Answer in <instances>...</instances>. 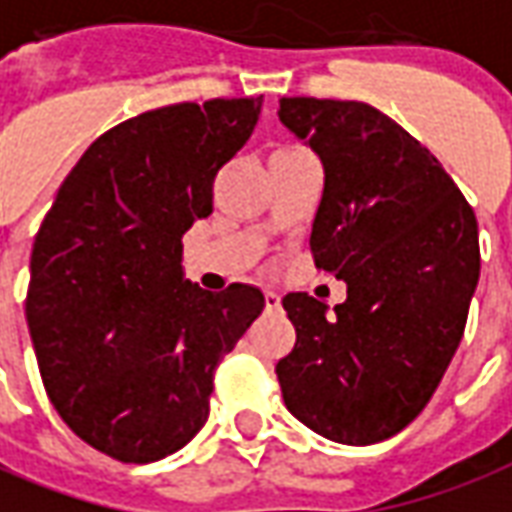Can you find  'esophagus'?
<instances>
[{
    "instance_id": "34e87169",
    "label": "esophagus",
    "mask_w": 512,
    "mask_h": 512,
    "mask_svg": "<svg viewBox=\"0 0 512 512\" xmlns=\"http://www.w3.org/2000/svg\"><path fill=\"white\" fill-rule=\"evenodd\" d=\"M280 296H277V293L274 291H266V307L268 310H280Z\"/></svg>"
}]
</instances>
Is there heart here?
<instances>
[{"mask_svg":"<svg viewBox=\"0 0 512 512\" xmlns=\"http://www.w3.org/2000/svg\"><path fill=\"white\" fill-rule=\"evenodd\" d=\"M282 152H296V149H282Z\"/></svg>","mask_w":512,"mask_h":512,"instance_id":"obj_1","label":"heart"}]
</instances>
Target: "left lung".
I'll list each match as a JSON object with an SVG mask.
<instances>
[{"mask_svg":"<svg viewBox=\"0 0 512 512\" xmlns=\"http://www.w3.org/2000/svg\"><path fill=\"white\" fill-rule=\"evenodd\" d=\"M280 121L324 163L310 252L346 302L288 293L285 407L338 443H380L424 410L480 280L477 216L438 157L366 102L282 96Z\"/></svg>","mask_w":512,"mask_h":512,"instance_id":"obj_1","label":"left lung"}]
</instances>
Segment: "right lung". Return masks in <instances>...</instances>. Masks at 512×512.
<instances>
[{
	"instance_id": "obj_1",
	"label": "right lung",
	"mask_w": 512,
	"mask_h": 512,
	"mask_svg": "<svg viewBox=\"0 0 512 512\" xmlns=\"http://www.w3.org/2000/svg\"><path fill=\"white\" fill-rule=\"evenodd\" d=\"M263 96L146 110L85 149L35 235L27 324L46 396L121 463L182 449L210 413L213 374L263 293H210L182 274V235L249 141Z\"/></svg>"
}]
</instances>
